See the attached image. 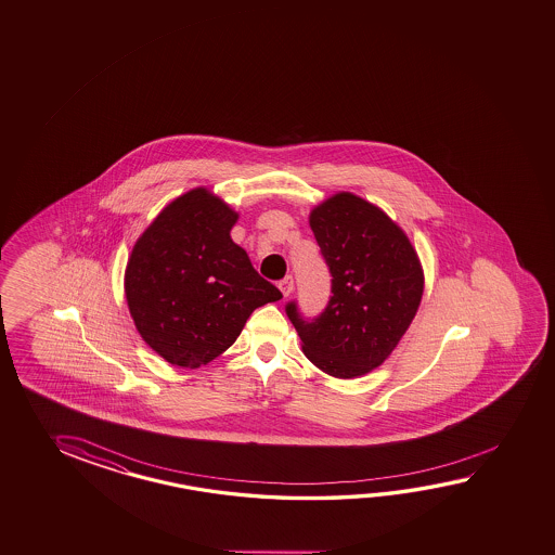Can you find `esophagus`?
Masks as SVG:
<instances>
[{
	"label": "esophagus",
	"instance_id": "esophagus-1",
	"mask_svg": "<svg viewBox=\"0 0 555 555\" xmlns=\"http://www.w3.org/2000/svg\"><path fill=\"white\" fill-rule=\"evenodd\" d=\"M278 285L282 289L283 297H289V295L294 294V278L292 275L283 278L282 282L278 283Z\"/></svg>",
	"mask_w": 555,
	"mask_h": 555
}]
</instances>
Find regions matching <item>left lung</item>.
Instances as JSON below:
<instances>
[{
	"label": "left lung",
	"instance_id": "1",
	"mask_svg": "<svg viewBox=\"0 0 555 555\" xmlns=\"http://www.w3.org/2000/svg\"><path fill=\"white\" fill-rule=\"evenodd\" d=\"M309 227L333 275V295L313 321H305L294 301L285 313L317 369L359 378L378 369L412 325L424 268L408 234L382 208L347 191L317 205Z\"/></svg>",
	"mask_w": 555,
	"mask_h": 555
}]
</instances>
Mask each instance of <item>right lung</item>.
<instances>
[{
    "instance_id": "add662e5",
    "label": "right lung",
    "mask_w": 555,
    "mask_h": 555,
    "mask_svg": "<svg viewBox=\"0 0 555 555\" xmlns=\"http://www.w3.org/2000/svg\"><path fill=\"white\" fill-rule=\"evenodd\" d=\"M238 212L196 186L177 196L133 244L126 301L143 340L173 366L198 369L238 338L248 317L282 292L230 238Z\"/></svg>"
}]
</instances>
